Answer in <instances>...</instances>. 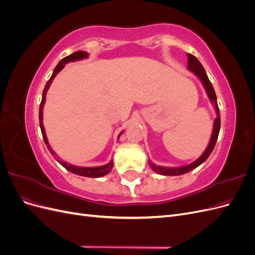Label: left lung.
Listing matches in <instances>:
<instances>
[{
	"label": "left lung",
	"mask_w": 255,
	"mask_h": 255,
	"mask_svg": "<svg viewBox=\"0 0 255 255\" xmlns=\"http://www.w3.org/2000/svg\"><path fill=\"white\" fill-rule=\"evenodd\" d=\"M187 56H188V70H190L191 72H194L200 79V81L202 82L203 86L205 87V90L207 92L208 98L211 99V101L215 105V110H216V114H217V118L215 119V122H214V128H213V133H212L210 143H208L207 148H206V150L204 151L202 155L200 156L197 160H195L194 163H191V164H189L187 166H184V167H179V168H167V167L156 166V165H154L153 163H151V161H150L149 164H150V167L153 169V170L155 171L156 173L163 174V175H181V174H184V173H187V172L191 171L192 169H195L198 166L201 165L202 163H204V161L207 159V157L211 155L212 151L215 148V144H216V141H217L219 130H220V113H219V107H218V104H217V97H216L213 85L210 82V80H208L207 74L204 70L203 66L197 59V57L192 55V54H189V53H187Z\"/></svg>",
	"instance_id": "obj_1"
}]
</instances>
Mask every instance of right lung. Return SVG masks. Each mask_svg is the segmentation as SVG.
<instances>
[{
  "label": "right lung",
  "instance_id": "add662e5",
  "mask_svg": "<svg viewBox=\"0 0 255 255\" xmlns=\"http://www.w3.org/2000/svg\"><path fill=\"white\" fill-rule=\"evenodd\" d=\"M88 56L87 52H83V51H78V52H74L72 53L71 55L69 56H66L64 57L63 59H61L58 65L55 67V69H54L53 71V74L51 76V79L47 82V84H45V87L43 89V92H42V100H41V103H40V107H39V125H40V128H41V133H42V137H43V140L45 142V144H47L49 151L51 152V154L53 156H55V152H54L51 146L49 144V141L47 139V135H45V132H44V127H43V123H42V110H43V105H44V102H45V95H47V91L50 87L51 83L53 82L54 78H55L56 74L61 70L65 67L66 64L70 63V61H75V60H80V59H83V58H86ZM122 134V132L119 134V137L120 135ZM57 161L58 163L65 167L67 170H69L70 172L74 173V174H78V175H82V176H87V177H100V176H103L105 174H107L109 172H111V170L113 169V166H114V163L113 160H111L109 164H106L104 166H101V167H76V166H73L71 164H68L66 163V161H63V160H59L57 158Z\"/></svg>",
  "mask_w": 255,
  "mask_h": 255
}]
</instances>
